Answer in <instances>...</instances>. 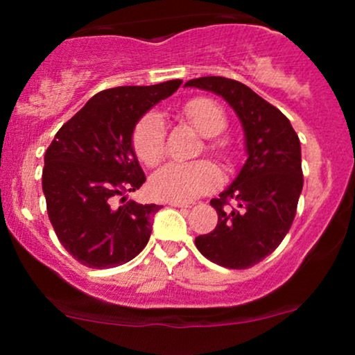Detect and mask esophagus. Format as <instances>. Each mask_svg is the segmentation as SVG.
Segmentation results:
<instances>
[{"mask_svg": "<svg viewBox=\"0 0 355 355\" xmlns=\"http://www.w3.org/2000/svg\"><path fill=\"white\" fill-rule=\"evenodd\" d=\"M168 205H172V207H191V203L190 202H168Z\"/></svg>", "mask_w": 355, "mask_h": 355, "instance_id": "34e87169", "label": "esophagus"}]
</instances>
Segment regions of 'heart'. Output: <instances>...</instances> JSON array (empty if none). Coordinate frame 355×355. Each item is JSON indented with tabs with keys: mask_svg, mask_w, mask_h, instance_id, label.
I'll return each instance as SVG.
<instances>
[{
	"mask_svg": "<svg viewBox=\"0 0 355 355\" xmlns=\"http://www.w3.org/2000/svg\"><path fill=\"white\" fill-rule=\"evenodd\" d=\"M183 120L205 138L220 135L227 126V116L222 107L209 98H193L182 108ZM165 123L160 115L148 113L133 130V150L141 164L155 166L165 155ZM211 152L229 157L227 141L215 140L209 145ZM220 183L218 168L207 160L191 164H166L152 178L155 197L168 202H190Z\"/></svg>",
	"mask_w": 355,
	"mask_h": 355,
	"instance_id": "heart-1",
	"label": "heart"
}]
</instances>
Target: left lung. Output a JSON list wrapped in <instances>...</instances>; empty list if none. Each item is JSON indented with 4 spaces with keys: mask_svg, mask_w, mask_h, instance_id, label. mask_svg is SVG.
Here are the masks:
<instances>
[{
    "mask_svg": "<svg viewBox=\"0 0 355 355\" xmlns=\"http://www.w3.org/2000/svg\"><path fill=\"white\" fill-rule=\"evenodd\" d=\"M185 87L222 96L237 113L247 160L235 180L210 200L218 223L198 235L203 257L227 268H248L280 245L294 222L304 187L300 141L288 118L254 89L223 76H202ZM234 202V207L228 202Z\"/></svg>",
    "mask_w": 355,
    "mask_h": 355,
    "instance_id": "1",
    "label": "left lung"
}]
</instances>
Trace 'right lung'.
<instances>
[{
	"mask_svg": "<svg viewBox=\"0 0 355 355\" xmlns=\"http://www.w3.org/2000/svg\"><path fill=\"white\" fill-rule=\"evenodd\" d=\"M180 85L182 80H170L103 89L61 126L48 146L43 168L48 217L61 245L83 266H121L148 243L160 205L113 202L146 180L133 150L137 123Z\"/></svg>",
	"mask_w": 355,
	"mask_h": 355,
	"instance_id": "right-lung-1",
	"label": "right lung"
}]
</instances>
